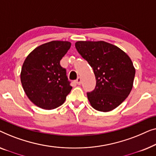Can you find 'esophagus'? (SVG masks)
I'll list each match as a JSON object with an SVG mask.
<instances>
[{
    "label": "esophagus",
    "mask_w": 156,
    "mask_h": 156,
    "mask_svg": "<svg viewBox=\"0 0 156 156\" xmlns=\"http://www.w3.org/2000/svg\"><path fill=\"white\" fill-rule=\"evenodd\" d=\"M75 83H76V84L77 85H80V83H81V80H80V78H78L77 79H76V80H75Z\"/></svg>",
    "instance_id": "esophagus-1"
}]
</instances>
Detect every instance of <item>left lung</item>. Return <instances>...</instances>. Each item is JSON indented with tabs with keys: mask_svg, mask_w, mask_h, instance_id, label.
I'll return each instance as SVG.
<instances>
[{
	"mask_svg": "<svg viewBox=\"0 0 156 156\" xmlns=\"http://www.w3.org/2000/svg\"><path fill=\"white\" fill-rule=\"evenodd\" d=\"M75 46L95 76V88L87 93L91 106L103 112L117 108L133 87L136 71L130 57L117 46L104 41H78Z\"/></svg>",
	"mask_w": 156,
	"mask_h": 156,
	"instance_id": "1",
	"label": "left lung"
}]
</instances>
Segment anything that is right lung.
I'll return each mask as SVG.
<instances>
[{
	"label": "right lung",
	"mask_w": 156,
	"mask_h": 156,
	"mask_svg": "<svg viewBox=\"0 0 156 156\" xmlns=\"http://www.w3.org/2000/svg\"><path fill=\"white\" fill-rule=\"evenodd\" d=\"M71 46L68 41H51L35 48L25 58L21 83L26 95L36 106L50 110L64 103L72 87L60 61Z\"/></svg>",
	"instance_id": "add662e5"
}]
</instances>
